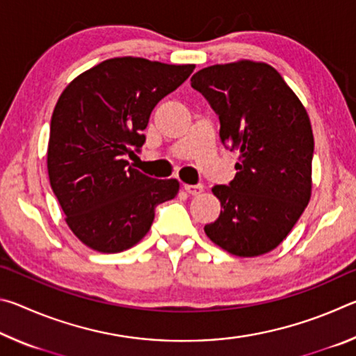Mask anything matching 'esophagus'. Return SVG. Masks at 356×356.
<instances>
[{
    "instance_id": "obj_1",
    "label": "esophagus",
    "mask_w": 356,
    "mask_h": 356,
    "mask_svg": "<svg viewBox=\"0 0 356 356\" xmlns=\"http://www.w3.org/2000/svg\"><path fill=\"white\" fill-rule=\"evenodd\" d=\"M184 188H185V191H186V193H188V195H191V196H197V195H201V193L204 191V185H202V184H197V185L185 184V185H184Z\"/></svg>"
}]
</instances>
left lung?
<instances>
[{"label": "left lung", "instance_id": "1", "mask_svg": "<svg viewBox=\"0 0 356 356\" xmlns=\"http://www.w3.org/2000/svg\"><path fill=\"white\" fill-rule=\"evenodd\" d=\"M191 88L218 114L221 143L240 154L231 184L212 188L222 210L204 231L234 256L265 254L287 237L311 200L308 113L265 63L210 65L191 76Z\"/></svg>", "mask_w": 356, "mask_h": 356}]
</instances>
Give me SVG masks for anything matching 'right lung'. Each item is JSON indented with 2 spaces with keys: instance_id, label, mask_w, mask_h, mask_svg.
Wrapping results in <instances>:
<instances>
[{
  "instance_id": "obj_1",
  "label": "right lung",
  "mask_w": 356,
  "mask_h": 356,
  "mask_svg": "<svg viewBox=\"0 0 356 356\" xmlns=\"http://www.w3.org/2000/svg\"><path fill=\"white\" fill-rule=\"evenodd\" d=\"M195 64L113 58L83 72L59 95L50 124L47 170L70 231L89 248L120 252L149 232L155 207L179 193L125 160L140 152L159 102Z\"/></svg>"
}]
</instances>
